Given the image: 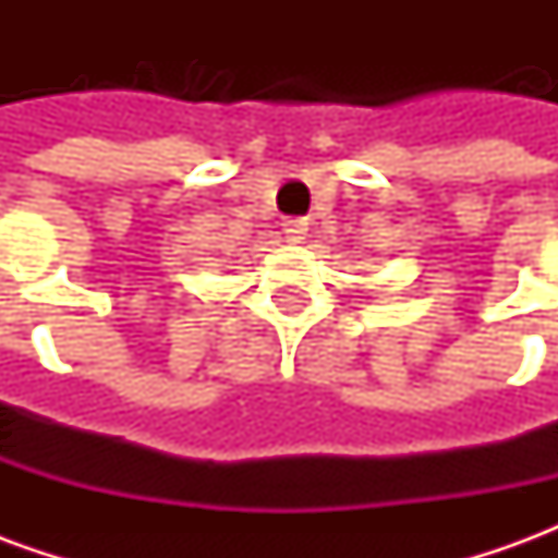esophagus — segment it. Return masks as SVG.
I'll return each instance as SVG.
<instances>
[{
	"mask_svg": "<svg viewBox=\"0 0 558 558\" xmlns=\"http://www.w3.org/2000/svg\"><path fill=\"white\" fill-rule=\"evenodd\" d=\"M283 235H287V242L290 244H302L304 235H307V220L302 218L283 220Z\"/></svg>",
	"mask_w": 558,
	"mask_h": 558,
	"instance_id": "1",
	"label": "esophagus"
}]
</instances>
